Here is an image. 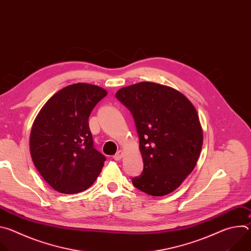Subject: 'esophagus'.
<instances>
[{"label": "esophagus", "instance_id": "1", "mask_svg": "<svg viewBox=\"0 0 251 251\" xmlns=\"http://www.w3.org/2000/svg\"><path fill=\"white\" fill-rule=\"evenodd\" d=\"M122 157H123V152L120 150V151H118V152L113 156V159H114L115 161H119V160H121Z\"/></svg>", "mask_w": 251, "mask_h": 251}]
</instances>
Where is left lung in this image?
Listing matches in <instances>:
<instances>
[{
	"label": "left lung",
	"mask_w": 251,
	"mask_h": 251,
	"mask_svg": "<svg viewBox=\"0 0 251 251\" xmlns=\"http://www.w3.org/2000/svg\"><path fill=\"white\" fill-rule=\"evenodd\" d=\"M116 98L133 115L143 172L132 178L138 190L166 196L194 170L202 146V130L191 101L174 88L140 82L119 89Z\"/></svg>",
	"instance_id": "left-lung-1"
}]
</instances>
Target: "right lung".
Returning a JSON list of instances; mask_svg holds the SVG:
<instances>
[{
  "instance_id": "1",
  "label": "right lung",
  "mask_w": 251,
  "mask_h": 251,
  "mask_svg": "<svg viewBox=\"0 0 251 251\" xmlns=\"http://www.w3.org/2000/svg\"><path fill=\"white\" fill-rule=\"evenodd\" d=\"M106 95L96 85L71 84L55 93L35 118L29 138L31 159L56 192L85 191L100 174L106 158L94 148L88 118Z\"/></svg>"
}]
</instances>
